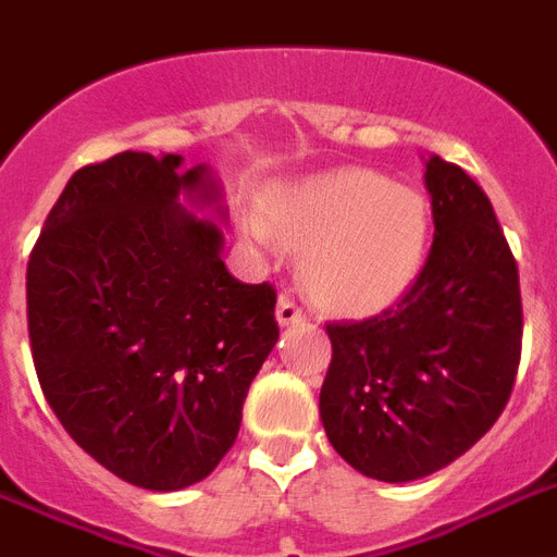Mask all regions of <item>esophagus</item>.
I'll return each mask as SVG.
<instances>
[{"instance_id":"34e87169","label":"esophagus","mask_w":557,"mask_h":557,"mask_svg":"<svg viewBox=\"0 0 557 557\" xmlns=\"http://www.w3.org/2000/svg\"><path fill=\"white\" fill-rule=\"evenodd\" d=\"M275 319H278V324L282 327H293V324H301V321H307L305 310L293 301L289 296H282L278 298V307H275Z\"/></svg>"}]
</instances>
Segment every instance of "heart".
<instances>
[{
  "mask_svg": "<svg viewBox=\"0 0 557 557\" xmlns=\"http://www.w3.org/2000/svg\"><path fill=\"white\" fill-rule=\"evenodd\" d=\"M430 205L375 170L347 168L282 185L264 213H247L252 245L305 247L301 275L315 301L364 312L393 305L418 278L430 250Z\"/></svg>",
  "mask_w": 557,
  "mask_h": 557,
  "instance_id": "1",
  "label": "heart"
}]
</instances>
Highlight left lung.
<instances>
[{"mask_svg": "<svg viewBox=\"0 0 557 557\" xmlns=\"http://www.w3.org/2000/svg\"><path fill=\"white\" fill-rule=\"evenodd\" d=\"M435 236L407 296L364 321L327 324L333 361L319 412L361 475H433L504 412L521 361V287L486 193L458 164L424 159Z\"/></svg>", "mask_w": 557, "mask_h": 557, "instance_id": "left-lung-1", "label": "left lung"}]
</instances>
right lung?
<instances>
[{"mask_svg":"<svg viewBox=\"0 0 557 557\" xmlns=\"http://www.w3.org/2000/svg\"><path fill=\"white\" fill-rule=\"evenodd\" d=\"M182 164L124 150L76 170L27 261L50 410L104 470L153 493L219 467L278 342L275 289L224 268L222 182Z\"/></svg>","mask_w":557,"mask_h":557,"instance_id":"add662e5","label":"right lung"}]
</instances>
